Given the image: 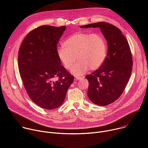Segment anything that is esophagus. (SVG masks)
Returning a JSON list of instances; mask_svg holds the SVG:
<instances>
[{"instance_id": "esophagus-1", "label": "esophagus", "mask_w": 148, "mask_h": 148, "mask_svg": "<svg viewBox=\"0 0 148 148\" xmlns=\"http://www.w3.org/2000/svg\"><path fill=\"white\" fill-rule=\"evenodd\" d=\"M82 79V77H75L74 79L75 80H81Z\"/></svg>"}]
</instances>
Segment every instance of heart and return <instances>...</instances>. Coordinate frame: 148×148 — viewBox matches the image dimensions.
<instances>
[{
  "label": "heart",
  "instance_id": "heart-1",
  "mask_svg": "<svg viewBox=\"0 0 148 148\" xmlns=\"http://www.w3.org/2000/svg\"><path fill=\"white\" fill-rule=\"evenodd\" d=\"M62 65L70 70L76 58L79 60L71 70L73 74L79 76L89 70L98 69L107 55V41L99 33H77L69 37L64 46L57 50Z\"/></svg>",
  "mask_w": 148,
  "mask_h": 148
}]
</instances>
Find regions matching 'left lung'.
Listing matches in <instances>:
<instances>
[{
	"mask_svg": "<svg viewBox=\"0 0 148 148\" xmlns=\"http://www.w3.org/2000/svg\"><path fill=\"white\" fill-rule=\"evenodd\" d=\"M80 27L100 28L107 41V56L102 65L86 76L89 82V99L95 105L105 106L119 98L129 81L133 66L130 47L121 31L108 23L102 22Z\"/></svg>",
	"mask_w": 148,
	"mask_h": 148,
	"instance_id": "8db88e82",
	"label": "left lung"
}]
</instances>
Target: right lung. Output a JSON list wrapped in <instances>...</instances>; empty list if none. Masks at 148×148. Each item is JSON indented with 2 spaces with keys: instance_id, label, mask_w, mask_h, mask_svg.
<instances>
[{
  "instance_id": "right-lung-1",
  "label": "right lung",
  "mask_w": 148,
  "mask_h": 148,
  "mask_svg": "<svg viewBox=\"0 0 148 148\" xmlns=\"http://www.w3.org/2000/svg\"><path fill=\"white\" fill-rule=\"evenodd\" d=\"M66 29L65 26H40L27 34L18 51V70L26 91L36 104L46 110L61 106L74 81L57 53Z\"/></svg>"
}]
</instances>
